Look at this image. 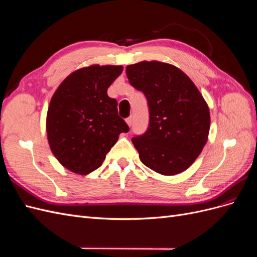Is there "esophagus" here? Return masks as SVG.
<instances>
[{
    "mask_svg": "<svg viewBox=\"0 0 257 257\" xmlns=\"http://www.w3.org/2000/svg\"><path fill=\"white\" fill-rule=\"evenodd\" d=\"M126 121V123H127V125L128 126H131L132 125V124H133V116H128V118L125 120Z\"/></svg>",
    "mask_w": 257,
    "mask_h": 257,
    "instance_id": "1",
    "label": "esophagus"
}]
</instances>
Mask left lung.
Segmentation results:
<instances>
[{"label": "left lung", "instance_id": "1", "mask_svg": "<svg viewBox=\"0 0 257 257\" xmlns=\"http://www.w3.org/2000/svg\"><path fill=\"white\" fill-rule=\"evenodd\" d=\"M130 83L143 91L149 106L146 133L132 139L139 159L158 174L178 175L188 169L208 141V104L190 77L160 61L126 66Z\"/></svg>", "mask_w": 257, "mask_h": 257}]
</instances>
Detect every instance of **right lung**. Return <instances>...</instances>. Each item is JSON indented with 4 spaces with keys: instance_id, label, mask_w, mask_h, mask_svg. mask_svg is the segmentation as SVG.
<instances>
[{
    "instance_id": "obj_1",
    "label": "right lung",
    "mask_w": 257,
    "mask_h": 257,
    "mask_svg": "<svg viewBox=\"0 0 257 257\" xmlns=\"http://www.w3.org/2000/svg\"><path fill=\"white\" fill-rule=\"evenodd\" d=\"M123 71L122 65L76 69L53 93L46 118L48 144L60 164L77 175L102 165L127 124L118 115L107 89Z\"/></svg>"
}]
</instances>
